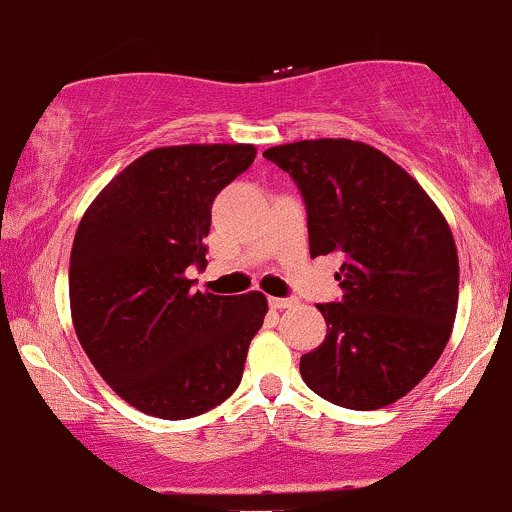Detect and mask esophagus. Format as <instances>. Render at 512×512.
Wrapping results in <instances>:
<instances>
[{
    "mask_svg": "<svg viewBox=\"0 0 512 512\" xmlns=\"http://www.w3.org/2000/svg\"><path fill=\"white\" fill-rule=\"evenodd\" d=\"M268 305H271L273 310H285V307L293 305V300L290 298H268Z\"/></svg>",
    "mask_w": 512,
    "mask_h": 512,
    "instance_id": "obj_1",
    "label": "esophagus"
}]
</instances>
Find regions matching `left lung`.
Masks as SVG:
<instances>
[{
    "label": "left lung",
    "instance_id": "obj_1",
    "mask_svg": "<svg viewBox=\"0 0 512 512\" xmlns=\"http://www.w3.org/2000/svg\"><path fill=\"white\" fill-rule=\"evenodd\" d=\"M263 156L298 183L310 256H344L334 273L342 302L317 305L327 337L300 359L302 378L342 408H386L432 371L452 337V229L408 170L361 141L307 139Z\"/></svg>",
    "mask_w": 512,
    "mask_h": 512
}]
</instances>
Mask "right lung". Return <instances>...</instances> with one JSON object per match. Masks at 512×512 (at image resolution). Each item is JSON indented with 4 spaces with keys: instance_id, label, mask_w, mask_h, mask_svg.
<instances>
[{
    "instance_id": "right-lung-1",
    "label": "right lung",
    "mask_w": 512,
    "mask_h": 512,
    "mask_svg": "<svg viewBox=\"0 0 512 512\" xmlns=\"http://www.w3.org/2000/svg\"><path fill=\"white\" fill-rule=\"evenodd\" d=\"M254 144L151 148L104 185L70 251V315L109 388L146 415L188 420L224 403L268 312L266 295L192 290L212 202Z\"/></svg>"
}]
</instances>
